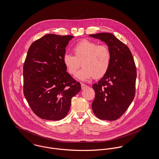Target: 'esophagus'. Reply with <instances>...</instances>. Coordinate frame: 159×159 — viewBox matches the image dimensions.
I'll list each match as a JSON object with an SVG mask.
<instances>
[{
	"label": "esophagus",
	"mask_w": 159,
	"mask_h": 159,
	"mask_svg": "<svg viewBox=\"0 0 159 159\" xmlns=\"http://www.w3.org/2000/svg\"><path fill=\"white\" fill-rule=\"evenodd\" d=\"M81 87H82V89H85V88L88 87V86L84 84H81Z\"/></svg>",
	"instance_id": "34e87169"
}]
</instances>
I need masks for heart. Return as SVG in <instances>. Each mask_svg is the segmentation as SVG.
<instances>
[{"instance_id":"heart-1","label":"heart","mask_w":159,"mask_h":159,"mask_svg":"<svg viewBox=\"0 0 159 159\" xmlns=\"http://www.w3.org/2000/svg\"><path fill=\"white\" fill-rule=\"evenodd\" d=\"M74 56L65 54L63 62L70 74L73 75L81 66L83 68L75 77L80 80H87L93 77L100 79L110 69L111 52L106 45H98L96 42L84 40L78 42L72 49Z\"/></svg>"}]
</instances>
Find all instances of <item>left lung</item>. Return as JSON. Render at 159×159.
Masks as SVG:
<instances>
[{
	"mask_svg": "<svg viewBox=\"0 0 159 159\" xmlns=\"http://www.w3.org/2000/svg\"><path fill=\"white\" fill-rule=\"evenodd\" d=\"M89 36L104 42L111 52L108 73L93 85L95 98L92 109L98 119L115 120L125 113L134 98L137 77L134 61L129 48L113 34L102 33Z\"/></svg>",
	"mask_w": 159,
	"mask_h": 159,
	"instance_id": "left-lung-1",
	"label": "left lung"
}]
</instances>
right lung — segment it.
<instances>
[{"label": "right lung", "mask_w": 159, "mask_h": 159, "mask_svg": "<svg viewBox=\"0 0 159 159\" xmlns=\"http://www.w3.org/2000/svg\"><path fill=\"white\" fill-rule=\"evenodd\" d=\"M73 36L45 35L29 48L24 65V94L33 112L42 119L60 120L71 98L81 89L63 62Z\"/></svg>", "instance_id": "add662e5"}]
</instances>
